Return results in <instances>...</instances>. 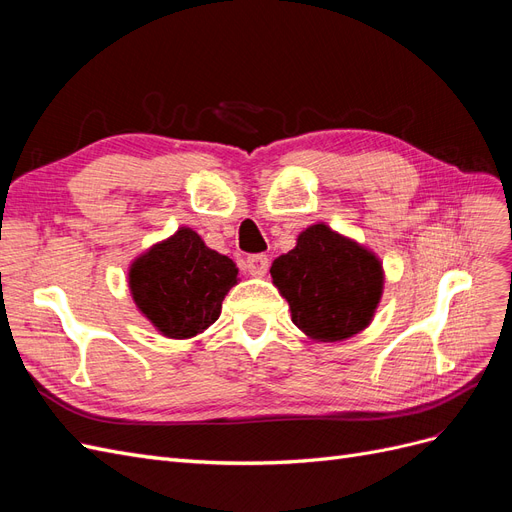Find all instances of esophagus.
Here are the masks:
<instances>
[{"label": "esophagus", "mask_w": 512, "mask_h": 512, "mask_svg": "<svg viewBox=\"0 0 512 512\" xmlns=\"http://www.w3.org/2000/svg\"><path fill=\"white\" fill-rule=\"evenodd\" d=\"M247 271H250L254 277H262L269 269V258L265 254H252L247 256Z\"/></svg>", "instance_id": "34e87169"}]
</instances>
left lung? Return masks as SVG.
I'll return each mask as SVG.
<instances>
[{"mask_svg": "<svg viewBox=\"0 0 512 512\" xmlns=\"http://www.w3.org/2000/svg\"><path fill=\"white\" fill-rule=\"evenodd\" d=\"M271 277L290 305L292 322L318 342H339L363 331L384 282L374 254L324 224L301 232L297 247L275 258Z\"/></svg>", "mask_w": 512, "mask_h": 512, "instance_id": "obj_1", "label": "left lung"}]
</instances>
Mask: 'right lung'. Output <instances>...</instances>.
I'll return each instance as SVG.
<instances>
[{
  "mask_svg": "<svg viewBox=\"0 0 512 512\" xmlns=\"http://www.w3.org/2000/svg\"><path fill=\"white\" fill-rule=\"evenodd\" d=\"M237 267L203 243L194 230L179 228L153 245L130 269L138 309L162 335L192 337L220 318L222 301L237 284Z\"/></svg>",
  "mask_w": 512,
  "mask_h": 512,
  "instance_id": "right-lung-1",
  "label": "right lung"
}]
</instances>
